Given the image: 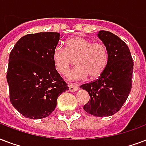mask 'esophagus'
Segmentation results:
<instances>
[{
	"label": "esophagus",
	"mask_w": 146,
	"mask_h": 146,
	"mask_svg": "<svg viewBox=\"0 0 146 146\" xmlns=\"http://www.w3.org/2000/svg\"><path fill=\"white\" fill-rule=\"evenodd\" d=\"M68 88L70 92H76V91L78 89V87L77 85H72V84H70V85H68Z\"/></svg>",
	"instance_id": "esophagus-1"
}]
</instances>
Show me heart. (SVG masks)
Here are the masks:
<instances>
[{"mask_svg":"<svg viewBox=\"0 0 146 146\" xmlns=\"http://www.w3.org/2000/svg\"><path fill=\"white\" fill-rule=\"evenodd\" d=\"M52 62L54 69L61 74H66L75 60L77 67L68 75L69 79H85L99 76L108 61L106 46L83 37H74L66 41L65 50L60 46L54 49Z\"/></svg>","mask_w":146,"mask_h":146,"instance_id":"1","label":"heart"}]
</instances>
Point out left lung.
Returning <instances> with one entry per match:
<instances>
[{
  "label": "left lung",
  "instance_id": "1",
  "mask_svg": "<svg viewBox=\"0 0 146 146\" xmlns=\"http://www.w3.org/2000/svg\"><path fill=\"white\" fill-rule=\"evenodd\" d=\"M106 46L108 61L100 77L80 86L90 95L84 110L94 116L113 115L125 102L131 88L134 62L126 44L107 31L97 34Z\"/></svg>",
  "mask_w": 146,
  "mask_h": 146
}]
</instances>
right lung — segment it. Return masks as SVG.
<instances>
[{"label": "right lung", "instance_id": "right-lung-1", "mask_svg": "<svg viewBox=\"0 0 146 146\" xmlns=\"http://www.w3.org/2000/svg\"><path fill=\"white\" fill-rule=\"evenodd\" d=\"M60 40L57 32L29 34L11 51L7 72L12 106L26 118L44 119L57 106V99L68 89L54 69L52 52Z\"/></svg>", "mask_w": 146, "mask_h": 146}]
</instances>
